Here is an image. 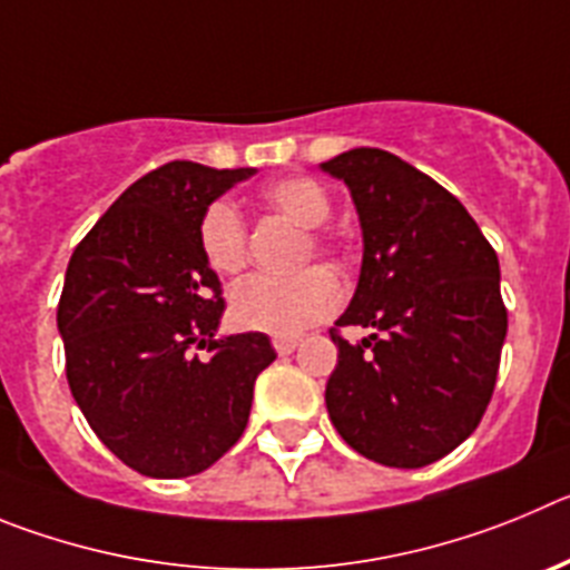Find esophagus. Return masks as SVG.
I'll return each instance as SVG.
<instances>
[{
    "mask_svg": "<svg viewBox=\"0 0 570 570\" xmlns=\"http://www.w3.org/2000/svg\"><path fill=\"white\" fill-rule=\"evenodd\" d=\"M273 346L278 355H289V352H295L297 348V337H275Z\"/></svg>",
    "mask_w": 570,
    "mask_h": 570,
    "instance_id": "obj_1",
    "label": "esophagus"
}]
</instances>
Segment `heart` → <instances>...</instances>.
Segmentation results:
<instances>
[{
	"mask_svg": "<svg viewBox=\"0 0 570 570\" xmlns=\"http://www.w3.org/2000/svg\"><path fill=\"white\" fill-rule=\"evenodd\" d=\"M261 202L273 213L284 215L286 222L301 229H312L306 235L309 247L326 253L330 244L317 233V227L330 222L332 198L317 181L304 176H286L261 187ZM198 244L215 273L235 275L247 264V224L229 202H213L198 224ZM306 247V253H309ZM343 301L341 281L323 269L312 266L295 278H255L240 281L229 292V317L235 326L249 332H264L275 337H295L315 323L335 315Z\"/></svg>",
	"mask_w": 570,
	"mask_h": 570,
	"instance_id": "b5f03b06",
	"label": "heart"
}]
</instances>
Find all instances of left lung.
Segmentation results:
<instances>
[{
    "instance_id": "8db88e82",
    "label": "left lung",
    "mask_w": 570,
    "mask_h": 570,
    "mask_svg": "<svg viewBox=\"0 0 570 570\" xmlns=\"http://www.w3.org/2000/svg\"><path fill=\"white\" fill-rule=\"evenodd\" d=\"M323 173L352 193L363 229L355 297L332 330L337 366L326 409L357 454L423 469L458 449L489 406L509 312L500 261L463 204L377 147H355Z\"/></svg>"
}]
</instances>
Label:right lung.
I'll use <instances>...</instances> for the list:
<instances>
[{"instance_id": "right-lung-1", "label": "right lung", "mask_w": 570, "mask_h": 570, "mask_svg": "<svg viewBox=\"0 0 570 570\" xmlns=\"http://www.w3.org/2000/svg\"><path fill=\"white\" fill-rule=\"evenodd\" d=\"M249 176L253 167L164 164L70 255L56 312L70 392L138 474L176 480L224 458L247 429L255 377L275 361L261 332L218 337L222 281L198 244L204 209Z\"/></svg>"}]
</instances>
